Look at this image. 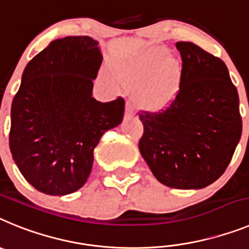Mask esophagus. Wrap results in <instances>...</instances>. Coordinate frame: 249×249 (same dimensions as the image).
<instances>
[{
    "mask_svg": "<svg viewBox=\"0 0 249 249\" xmlns=\"http://www.w3.org/2000/svg\"><path fill=\"white\" fill-rule=\"evenodd\" d=\"M125 115L126 116H134L135 115V103L134 100L129 99L126 103V109H125Z\"/></svg>",
    "mask_w": 249,
    "mask_h": 249,
    "instance_id": "esophagus-1",
    "label": "esophagus"
}]
</instances>
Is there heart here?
<instances>
[{
  "label": "heart",
  "mask_w": 249,
  "mask_h": 249,
  "mask_svg": "<svg viewBox=\"0 0 249 249\" xmlns=\"http://www.w3.org/2000/svg\"><path fill=\"white\" fill-rule=\"evenodd\" d=\"M166 53L168 50L164 47H151L133 64L118 70L119 79L134 85H140L149 79L142 89L140 100L150 109L168 105L180 85V61L174 55L165 58Z\"/></svg>",
  "instance_id": "1"
}]
</instances>
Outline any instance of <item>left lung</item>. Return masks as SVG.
<instances>
[{
	"label": "left lung",
	"instance_id": "1",
	"mask_svg": "<svg viewBox=\"0 0 249 249\" xmlns=\"http://www.w3.org/2000/svg\"><path fill=\"white\" fill-rule=\"evenodd\" d=\"M181 79L165 107L140 110L139 150L158 180L176 189H200L217 180L242 135L238 91L219 57L179 41Z\"/></svg>",
	"mask_w": 249,
	"mask_h": 249
}]
</instances>
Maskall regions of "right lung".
Instances as JSON below:
<instances>
[{"label": "right lung", "mask_w": 249, "mask_h": 249, "mask_svg": "<svg viewBox=\"0 0 249 249\" xmlns=\"http://www.w3.org/2000/svg\"><path fill=\"white\" fill-rule=\"evenodd\" d=\"M103 57L89 36L53 41L22 73L11 105L10 150L21 174L49 196L83 187L94 149L105 131L122 123L125 100L91 96Z\"/></svg>", "instance_id": "right-lung-1"}]
</instances>
